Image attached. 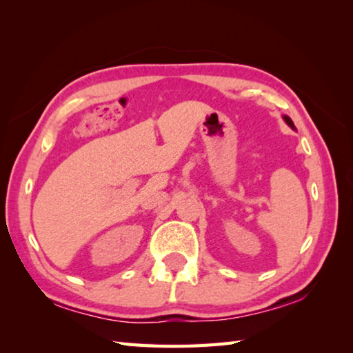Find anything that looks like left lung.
Segmentation results:
<instances>
[{
  "instance_id": "1",
  "label": "left lung",
  "mask_w": 353,
  "mask_h": 353,
  "mask_svg": "<svg viewBox=\"0 0 353 353\" xmlns=\"http://www.w3.org/2000/svg\"><path fill=\"white\" fill-rule=\"evenodd\" d=\"M282 118H283V121H285V123H287V124H288V125L291 127V129H292V130H296V127H294V123H292V121H291V118H290V117H287V115H283Z\"/></svg>"
}]
</instances>
